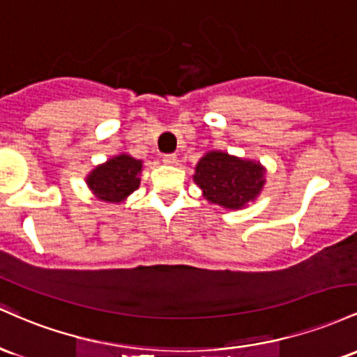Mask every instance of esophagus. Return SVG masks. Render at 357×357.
<instances>
[{"label":"esophagus","mask_w":357,"mask_h":357,"mask_svg":"<svg viewBox=\"0 0 357 357\" xmlns=\"http://www.w3.org/2000/svg\"><path fill=\"white\" fill-rule=\"evenodd\" d=\"M163 163H167V165H175V163H177V155L175 153L163 155Z\"/></svg>","instance_id":"1"}]
</instances>
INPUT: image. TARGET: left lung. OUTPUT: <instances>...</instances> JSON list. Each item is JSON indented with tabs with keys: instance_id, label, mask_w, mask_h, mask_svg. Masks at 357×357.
Segmentation results:
<instances>
[{
	"instance_id": "1",
	"label": "left lung",
	"mask_w": 357,
	"mask_h": 357,
	"mask_svg": "<svg viewBox=\"0 0 357 357\" xmlns=\"http://www.w3.org/2000/svg\"><path fill=\"white\" fill-rule=\"evenodd\" d=\"M194 180L207 200L227 209H241L261 192L265 183L259 163L239 160L221 151H211L200 158Z\"/></svg>"
}]
</instances>
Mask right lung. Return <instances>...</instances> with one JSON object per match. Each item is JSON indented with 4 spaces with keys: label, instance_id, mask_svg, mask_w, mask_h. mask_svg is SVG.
<instances>
[{
    "label": "right lung",
    "instance_id": "1",
    "mask_svg": "<svg viewBox=\"0 0 357 357\" xmlns=\"http://www.w3.org/2000/svg\"><path fill=\"white\" fill-rule=\"evenodd\" d=\"M142 162L128 155H119L99 165L87 178V185L101 200L119 202L139 185Z\"/></svg>",
    "mask_w": 357,
    "mask_h": 357
}]
</instances>
